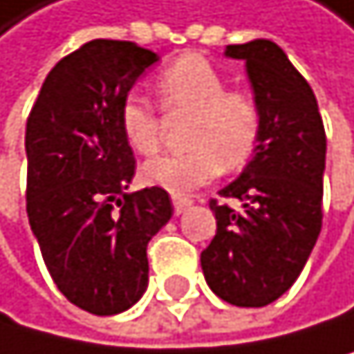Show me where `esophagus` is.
Instances as JSON below:
<instances>
[{
	"label": "esophagus",
	"instance_id": "34e87169",
	"mask_svg": "<svg viewBox=\"0 0 354 354\" xmlns=\"http://www.w3.org/2000/svg\"><path fill=\"white\" fill-rule=\"evenodd\" d=\"M171 203H174V214H176V216H180L183 212H187V209L192 207V201H189V198H180V196H174V198H171Z\"/></svg>",
	"mask_w": 354,
	"mask_h": 354
}]
</instances>
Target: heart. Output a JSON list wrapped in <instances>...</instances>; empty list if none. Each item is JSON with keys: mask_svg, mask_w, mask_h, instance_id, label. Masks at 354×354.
Masks as SVG:
<instances>
[{"mask_svg": "<svg viewBox=\"0 0 354 354\" xmlns=\"http://www.w3.org/2000/svg\"><path fill=\"white\" fill-rule=\"evenodd\" d=\"M227 81L212 61L185 55L156 77V94L167 116H189L185 153L158 156L142 165V180L185 196L212 183L220 169H238L258 147L262 112L244 90H225ZM118 125L134 151L149 156L162 142V118L136 94L118 107Z\"/></svg>", "mask_w": 354, "mask_h": 354, "instance_id": "1", "label": "heart"}]
</instances>
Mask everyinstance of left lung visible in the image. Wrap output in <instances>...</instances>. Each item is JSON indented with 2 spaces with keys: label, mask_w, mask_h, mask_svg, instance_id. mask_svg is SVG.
Listing matches in <instances>:
<instances>
[{
  "label": "left lung",
  "mask_w": 354,
  "mask_h": 354,
  "mask_svg": "<svg viewBox=\"0 0 354 354\" xmlns=\"http://www.w3.org/2000/svg\"><path fill=\"white\" fill-rule=\"evenodd\" d=\"M242 59L262 112V132L251 160L212 201L216 236L201 253L209 288L233 306L260 308L293 286L322 231L326 132L317 99L284 50L255 39L227 46Z\"/></svg>",
  "instance_id": "left-lung-1"
}]
</instances>
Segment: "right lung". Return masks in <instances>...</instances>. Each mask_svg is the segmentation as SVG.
<instances>
[{"label": "right lung", "mask_w": 354, "mask_h": 354, "mask_svg": "<svg viewBox=\"0 0 354 354\" xmlns=\"http://www.w3.org/2000/svg\"><path fill=\"white\" fill-rule=\"evenodd\" d=\"M158 55L94 39L48 72L26 123V212L57 288L92 315L134 306L149 280L147 244L174 207L160 187L127 194L134 151L118 107Z\"/></svg>", "instance_id": "1"}]
</instances>
